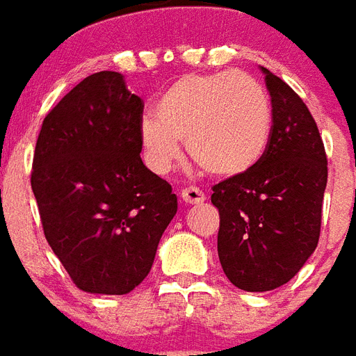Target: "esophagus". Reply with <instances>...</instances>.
<instances>
[{"mask_svg":"<svg viewBox=\"0 0 356 356\" xmlns=\"http://www.w3.org/2000/svg\"><path fill=\"white\" fill-rule=\"evenodd\" d=\"M180 197L186 204H200V202H204V200H207L204 191L199 188H195V186H189V188L181 189Z\"/></svg>","mask_w":356,"mask_h":356,"instance_id":"esophagus-1","label":"esophagus"}]
</instances>
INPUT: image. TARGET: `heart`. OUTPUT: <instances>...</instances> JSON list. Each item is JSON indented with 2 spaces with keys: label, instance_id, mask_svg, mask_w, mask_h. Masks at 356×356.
Instances as JSON below:
<instances>
[{
  "label": "heart",
  "instance_id": "heart-1",
  "mask_svg": "<svg viewBox=\"0 0 356 356\" xmlns=\"http://www.w3.org/2000/svg\"><path fill=\"white\" fill-rule=\"evenodd\" d=\"M144 116L138 137L149 167L167 172L186 140L191 159L216 178H240L257 167L272 135V103L257 79L240 71L186 74Z\"/></svg>",
  "mask_w": 356,
  "mask_h": 356
}]
</instances>
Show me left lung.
I'll return each instance as SVG.
<instances>
[{"mask_svg":"<svg viewBox=\"0 0 356 356\" xmlns=\"http://www.w3.org/2000/svg\"><path fill=\"white\" fill-rule=\"evenodd\" d=\"M272 103V135L257 167L212 188L218 255L232 285L282 287L317 248L327 154L314 116L289 84L261 67Z\"/></svg>","mask_w":356,"mask_h":356,"instance_id":"1","label":"left lung"}]
</instances>
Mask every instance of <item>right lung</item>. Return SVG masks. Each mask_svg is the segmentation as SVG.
I'll return each instance as SVG.
<instances>
[{"label": "right lung", "mask_w": 356, "mask_h": 356, "mask_svg": "<svg viewBox=\"0 0 356 356\" xmlns=\"http://www.w3.org/2000/svg\"><path fill=\"white\" fill-rule=\"evenodd\" d=\"M144 103L114 71L48 112L31 170L44 238L79 289L127 295L156 259L178 199L140 159Z\"/></svg>", "instance_id": "right-lung-1"}]
</instances>
